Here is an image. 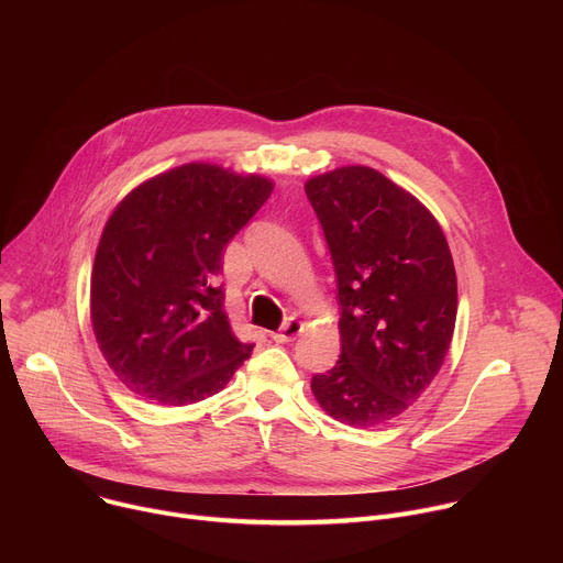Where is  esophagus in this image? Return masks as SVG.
I'll use <instances>...</instances> for the list:
<instances>
[{
    "instance_id": "34e87169",
    "label": "esophagus",
    "mask_w": 563,
    "mask_h": 563,
    "mask_svg": "<svg viewBox=\"0 0 563 563\" xmlns=\"http://www.w3.org/2000/svg\"><path fill=\"white\" fill-rule=\"evenodd\" d=\"M302 332V323L298 318H287V323L278 330V332H274L272 334V339L276 341V343H291V341H296V336Z\"/></svg>"
}]
</instances>
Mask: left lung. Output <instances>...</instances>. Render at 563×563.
Masks as SVG:
<instances>
[{
  "label": "left lung",
  "instance_id": "8db88e82",
  "mask_svg": "<svg viewBox=\"0 0 563 563\" xmlns=\"http://www.w3.org/2000/svg\"><path fill=\"white\" fill-rule=\"evenodd\" d=\"M341 305V356L313 374L330 417L374 428L404 415L439 374L456 320V274L434 216L369 167L307 180Z\"/></svg>",
  "mask_w": 563,
  "mask_h": 563
}]
</instances>
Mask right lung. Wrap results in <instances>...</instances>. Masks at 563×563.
Returning <instances> with one entry per match:
<instances>
[{
  "label": "right lung",
  "instance_id": "1",
  "mask_svg": "<svg viewBox=\"0 0 563 563\" xmlns=\"http://www.w3.org/2000/svg\"><path fill=\"white\" fill-rule=\"evenodd\" d=\"M274 183L191 163L133 189L102 231L91 274V323L115 376L155 406L220 391L254 343L240 341L220 285L229 240Z\"/></svg>",
  "mask_w": 563,
  "mask_h": 563
}]
</instances>
